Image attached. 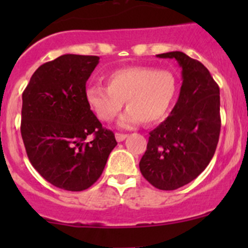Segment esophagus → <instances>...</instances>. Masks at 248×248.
<instances>
[{"label": "esophagus", "instance_id": "esophagus-1", "mask_svg": "<svg viewBox=\"0 0 248 248\" xmlns=\"http://www.w3.org/2000/svg\"><path fill=\"white\" fill-rule=\"evenodd\" d=\"M115 137H116V140H117V141L121 142V141H124V140L127 138V134H124V133H116V134H115Z\"/></svg>", "mask_w": 248, "mask_h": 248}]
</instances>
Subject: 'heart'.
<instances>
[{
  "instance_id": "obj_1",
  "label": "heart",
  "mask_w": 248,
  "mask_h": 248,
  "mask_svg": "<svg viewBox=\"0 0 248 248\" xmlns=\"http://www.w3.org/2000/svg\"><path fill=\"white\" fill-rule=\"evenodd\" d=\"M107 81L108 87H87V103L99 120L110 122L121 111L126 101L128 109L119 120L121 128H132L140 121L145 124L162 121L176 96V78L166 69L126 67L109 74Z\"/></svg>"
}]
</instances>
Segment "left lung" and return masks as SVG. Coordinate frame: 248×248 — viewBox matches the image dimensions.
Listing matches in <instances>:
<instances>
[{"label":"left lung","mask_w":248,"mask_h":248,"mask_svg":"<svg viewBox=\"0 0 248 248\" xmlns=\"http://www.w3.org/2000/svg\"><path fill=\"white\" fill-rule=\"evenodd\" d=\"M157 57L176 60L182 85L170 115L150 132L139 168L152 186L172 191L193 181L214 157L221 131L219 87L202 62L184 52Z\"/></svg>","instance_id":"obj_1"}]
</instances>
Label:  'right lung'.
I'll use <instances>...</instances> for the list:
<instances>
[{"mask_svg": "<svg viewBox=\"0 0 248 248\" xmlns=\"http://www.w3.org/2000/svg\"><path fill=\"white\" fill-rule=\"evenodd\" d=\"M98 62V56L62 55L42 64L22 93L27 157L47 182L66 191L91 187L117 145L86 99V81Z\"/></svg>", "mask_w": 248, "mask_h": 248, "instance_id": "1", "label": "right lung"}]
</instances>
